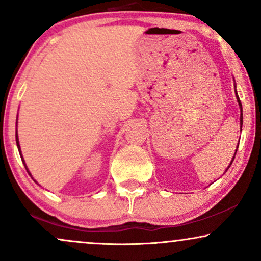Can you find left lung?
Here are the masks:
<instances>
[{
    "instance_id": "1",
    "label": "left lung",
    "mask_w": 261,
    "mask_h": 261,
    "mask_svg": "<svg viewBox=\"0 0 261 261\" xmlns=\"http://www.w3.org/2000/svg\"><path fill=\"white\" fill-rule=\"evenodd\" d=\"M236 87V86H234ZM234 92H236V89H234ZM236 98H237V102H239V105H240V109H241V127H242V123H243V114H242V104H241V100H240V98H239V94H237V92H236ZM237 149H239V145H237ZM236 152H237V150H236ZM236 152H234V155H236ZM233 160H234V156H233V159H232V161H231V163L233 162ZM231 163H230V166H231ZM230 166L227 167V168H230Z\"/></svg>"
}]
</instances>
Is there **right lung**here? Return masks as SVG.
I'll return each mask as SVG.
<instances>
[{
	"label": "right lung",
	"instance_id": "right-lung-1",
	"mask_svg": "<svg viewBox=\"0 0 261 261\" xmlns=\"http://www.w3.org/2000/svg\"><path fill=\"white\" fill-rule=\"evenodd\" d=\"M15 140H17V146H18V149H19V152H20V145H19V139H18V133H17V136H15ZM21 153V152H20ZM21 160H22V156H21ZM22 162H24V160H22ZM24 165H25V162H24ZM25 168H27V170H28V167H27V165H25ZM29 172V170H28ZM29 174H30V172H29ZM31 175V174H30Z\"/></svg>",
	"mask_w": 261,
	"mask_h": 261
}]
</instances>
